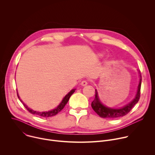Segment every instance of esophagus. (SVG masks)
Segmentation results:
<instances>
[{
  "mask_svg": "<svg viewBox=\"0 0 155 155\" xmlns=\"http://www.w3.org/2000/svg\"><path fill=\"white\" fill-rule=\"evenodd\" d=\"M81 86H86V85H87V81H86V80H83L81 82Z\"/></svg>",
  "mask_w": 155,
  "mask_h": 155,
  "instance_id": "1",
  "label": "esophagus"
}]
</instances>
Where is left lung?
<instances>
[{
	"label": "left lung",
	"instance_id": "obj_1",
	"mask_svg": "<svg viewBox=\"0 0 155 155\" xmlns=\"http://www.w3.org/2000/svg\"><path fill=\"white\" fill-rule=\"evenodd\" d=\"M140 74V81L138 86L137 93L136 94V96L134 98V99L131 102L129 103L124 107L121 108L115 109V108H108L105 106H104L101 102H100L98 96H97V90H95V98L94 100L91 103V107L94 111L101 117L104 118H117L119 117H123L126 115H127L131 109L134 107V106L138 102L140 96V87H141V81H142V77L140 74V71H139Z\"/></svg>",
	"mask_w": 155,
	"mask_h": 155
}]
</instances>
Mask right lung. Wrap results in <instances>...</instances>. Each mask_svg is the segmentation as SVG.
Returning <instances> with one entry per match:
<instances>
[{
  "mask_svg": "<svg viewBox=\"0 0 155 155\" xmlns=\"http://www.w3.org/2000/svg\"><path fill=\"white\" fill-rule=\"evenodd\" d=\"M75 90H71L67 95H66L64 99H62V102L60 103V104L58 105V107L56 108H54L53 109V110H51V111H48V112H37V111H34V110L29 108L28 107V106L26 105H25L23 101H22L20 99H19V97L18 96V94L17 93V95H18V98L19 99L20 101L21 102H23V105L25 106V107L27 109V110L28 112H29L31 114H33V115H38L39 117H53V116H54L56 115V114H58L60 111H61V110L64 108V107H65V105H66V104L68 103V102L69 101V99L70 98V97L71 96V95L75 92Z\"/></svg>",
  "mask_w": 155,
  "mask_h": 155,
  "instance_id": "obj_1",
  "label": "right lung"
}]
</instances>
